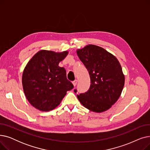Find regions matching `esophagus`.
I'll use <instances>...</instances> for the list:
<instances>
[{
  "mask_svg": "<svg viewBox=\"0 0 150 150\" xmlns=\"http://www.w3.org/2000/svg\"><path fill=\"white\" fill-rule=\"evenodd\" d=\"M77 83H78V80H75L74 81H72V83H73V84H74V86H75L76 85Z\"/></svg>",
  "mask_w": 150,
  "mask_h": 150,
  "instance_id": "34e87169",
  "label": "esophagus"
}]
</instances>
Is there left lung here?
<instances>
[{"label": "left lung", "instance_id": "left-lung-1", "mask_svg": "<svg viewBox=\"0 0 150 150\" xmlns=\"http://www.w3.org/2000/svg\"><path fill=\"white\" fill-rule=\"evenodd\" d=\"M76 53L91 78L89 90L77 95L78 100L91 111H107L119 98L124 87L125 75L119 61L112 54L95 45L78 49Z\"/></svg>", "mask_w": 150, "mask_h": 150}]
</instances>
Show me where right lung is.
Wrapping results in <instances>:
<instances>
[{
	"label": "right lung",
	"mask_w": 150,
	"mask_h": 150,
	"mask_svg": "<svg viewBox=\"0 0 150 150\" xmlns=\"http://www.w3.org/2000/svg\"><path fill=\"white\" fill-rule=\"evenodd\" d=\"M67 54V51L58 53L40 50L23 70V92L29 103L39 111L54 109L60 104L67 91L74 88L72 83L67 79L65 69L58 66Z\"/></svg>",
	"instance_id": "1"
}]
</instances>
